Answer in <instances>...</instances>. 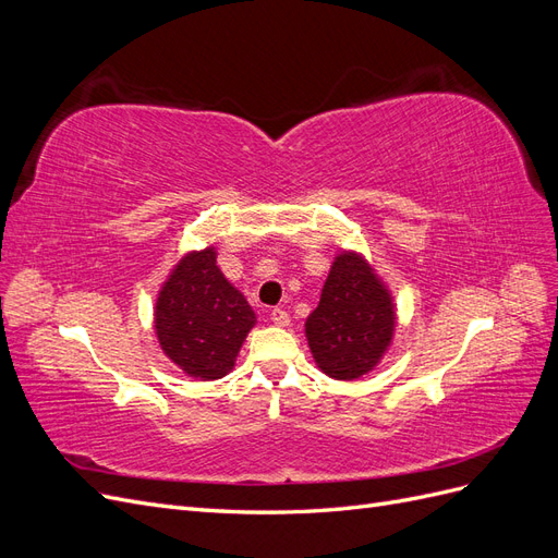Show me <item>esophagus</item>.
<instances>
[{
  "label": "esophagus",
  "instance_id": "34e87169",
  "mask_svg": "<svg viewBox=\"0 0 558 558\" xmlns=\"http://www.w3.org/2000/svg\"><path fill=\"white\" fill-rule=\"evenodd\" d=\"M269 318H272V324H275V326H279V328H286V326L291 324V316H289V312L281 310V307H275L272 312H269Z\"/></svg>",
  "mask_w": 558,
  "mask_h": 558
}]
</instances>
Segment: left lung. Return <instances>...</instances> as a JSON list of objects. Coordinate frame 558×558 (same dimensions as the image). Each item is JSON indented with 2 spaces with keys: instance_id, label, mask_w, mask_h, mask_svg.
I'll use <instances>...</instances> for the list:
<instances>
[{
  "instance_id": "1",
  "label": "left lung",
  "mask_w": 558,
  "mask_h": 558,
  "mask_svg": "<svg viewBox=\"0 0 558 558\" xmlns=\"http://www.w3.org/2000/svg\"><path fill=\"white\" fill-rule=\"evenodd\" d=\"M393 300L363 256L344 251L335 258L310 314L305 332L316 365L332 379H359L391 344Z\"/></svg>"
}]
</instances>
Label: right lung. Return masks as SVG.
<instances>
[{"label": "right lung", "instance_id": "right-lung-1", "mask_svg": "<svg viewBox=\"0 0 558 558\" xmlns=\"http://www.w3.org/2000/svg\"><path fill=\"white\" fill-rule=\"evenodd\" d=\"M253 324L256 314L218 269L211 246L181 258L156 302L162 351L195 379L226 377Z\"/></svg>", "mask_w": 558, "mask_h": 558}]
</instances>
